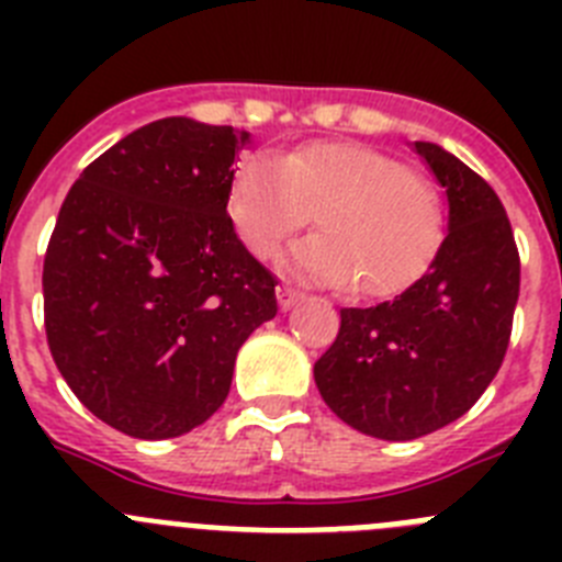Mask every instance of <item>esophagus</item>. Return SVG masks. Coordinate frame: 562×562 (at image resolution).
Wrapping results in <instances>:
<instances>
[{
  "mask_svg": "<svg viewBox=\"0 0 562 562\" xmlns=\"http://www.w3.org/2000/svg\"><path fill=\"white\" fill-rule=\"evenodd\" d=\"M297 301H304V292L297 290V286H292L290 281L278 286V304H281V310H292Z\"/></svg>",
  "mask_w": 562,
  "mask_h": 562,
  "instance_id": "esophagus-1",
  "label": "esophagus"
}]
</instances>
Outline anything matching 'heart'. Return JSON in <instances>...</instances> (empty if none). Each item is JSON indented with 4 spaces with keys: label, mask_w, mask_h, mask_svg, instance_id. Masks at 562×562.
<instances>
[{
    "label": "heart",
    "mask_w": 562,
    "mask_h": 562,
    "mask_svg": "<svg viewBox=\"0 0 562 562\" xmlns=\"http://www.w3.org/2000/svg\"><path fill=\"white\" fill-rule=\"evenodd\" d=\"M321 231L284 252V267L315 284L394 295L428 270L445 238V207L430 182L362 143L324 140L278 160L250 154L227 188L238 238L258 258L310 222Z\"/></svg>",
    "instance_id": "heart-1"
}]
</instances>
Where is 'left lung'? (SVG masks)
Wrapping results in <instances>:
<instances>
[{
  "label": "left lung",
  "mask_w": 562,
  "mask_h": 562,
  "mask_svg": "<svg viewBox=\"0 0 562 562\" xmlns=\"http://www.w3.org/2000/svg\"><path fill=\"white\" fill-rule=\"evenodd\" d=\"M448 193V236L402 295L340 310L315 385L346 425L408 441L473 408L504 362L520 258L498 193L436 143H414Z\"/></svg>",
  "instance_id": "8db88e82"
}]
</instances>
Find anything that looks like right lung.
I'll return each instance as SVG.
<instances>
[{
	"mask_svg": "<svg viewBox=\"0 0 562 562\" xmlns=\"http://www.w3.org/2000/svg\"><path fill=\"white\" fill-rule=\"evenodd\" d=\"M250 134L162 117L69 188L44 256V329L72 394L134 439H173L227 400L241 342L276 317V276L227 216Z\"/></svg>",
	"mask_w": 562,
	"mask_h": 562,
	"instance_id": "obj_1",
	"label": "right lung"
}]
</instances>
